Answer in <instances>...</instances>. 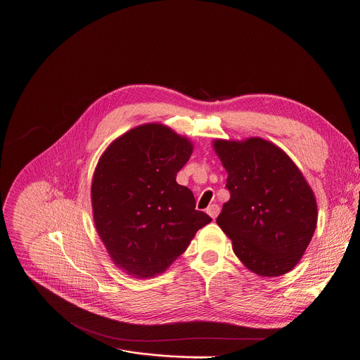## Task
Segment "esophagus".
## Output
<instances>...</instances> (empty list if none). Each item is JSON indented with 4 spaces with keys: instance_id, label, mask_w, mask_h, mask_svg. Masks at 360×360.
I'll list each match as a JSON object with an SVG mask.
<instances>
[{
    "instance_id": "34e87169",
    "label": "esophagus",
    "mask_w": 360,
    "mask_h": 360,
    "mask_svg": "<svg viewBox=\"0 0 360 360\" xmlns=\"http://www.w3.org/2000/svg\"><path fill=\"white\" fill-rule=\"evenodd\" d=\"M207 214L212 217V219H214L217 214H219V212H220V207L217 206V205H210L209 207H207Z\"/></svg>"
}]
</instances>
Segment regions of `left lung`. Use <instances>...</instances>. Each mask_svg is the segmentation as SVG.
Here are the masks:
<instances>
[{"mask_svg":"<svg viewBox=\"0 0 360 360\" xmlns=\"http://www.w3.org/2000/svg\"><path fill=\"white\" fill-rule=\"evenodd\" d=\"M227 172L230 199L216 223L237 259L260 277L291 271L314 236L318 207L314 191L294 161L260 137L214 140Z\"/></svg>","mask_w":360,"mask_h":360,"instance_id":"1","label":"left lung"}]
</instances>
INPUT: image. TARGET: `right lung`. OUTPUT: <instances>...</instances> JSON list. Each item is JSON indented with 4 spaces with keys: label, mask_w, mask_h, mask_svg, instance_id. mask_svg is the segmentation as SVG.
Returning <instances> with one entry per match:
<instances>
[{
    "label": "right lung",
    "mask_w": 360,
    "mask_h": 360,
    "mask_svg": "<svg viewBox=\"0 0 360 360\" xmlns=\"http://www.w3.org/2000/svg\"><path fill=\"white\" fill-rule=\"evenodd\" d=\"M192 151L189 139L148 123L115 139L96 165V230L112 263L134 278L164 273L212 221L195 209L192 191L176 184Z\"/></svg>",
    "instance_id": "1"
}]
</instances>
